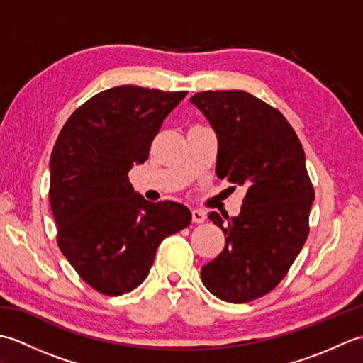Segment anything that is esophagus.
Returning <instances> with one entry per match:
<instances>
[{
  "instance_id": "34e87169",
  "label": "esophagus",
  "mask_w": 363,
  "mask_h": 363,
  "mask_svg": "<svg viewBox=\"0 0 363 363\" xmlns=\"http://www.w3.org/2000/svg\"><path fill=\"white\" fill-rule=\"evenodd\" d=\"M191 220L194 223H204L207 220V213L201 209H194L191 211Z\"/></svg>"
}]
</instances>
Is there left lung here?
I'll return each instance as SVG.
<instances>
[{
    "label": "left lung",
    "mask_w": 363,
    "mask_h": 363,
    "mask_svg": "<svg viewBox=\"0 0 363 363\" xmlns=\"http://www.w3.org/2000/svg\"><path fill=\"white\" fill-rule=\"evenodd\" d=\"M190 103L217 134V176L246 189L237 217L209 213L226 245L201 279L217 298L248 303L284 279L309 235L315 191L306 154L284 115L248 91H201Z\"/></svg>",
    "instance_id": "1"
}]
</instances>
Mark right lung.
<instances>
[{
    "mask_svg": "<svg viewBox=\"0 0 363 363\" xmlns=\"http://www.w3.org/2000/svg\"><path fill=\"white\" fill-rule=\"evenodd\" d=\"M187 91L118 86L72 113L50 159L57 245L90 287L109 296L148 276L157 246L190 225L186 206L150 203L128 173L150 156L162 123Z\"/></svg>",
    "mask_w": 363,
    "mask_h": 363,
    "instance_id": "obj_1",
    "label": "right lung"
}]
</instances>
